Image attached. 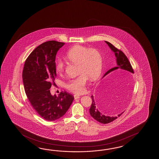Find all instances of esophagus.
<instances>
[{
    "mask_svg": "<svg viewBox=\"0 0 159 159\" xmlns=\"http://www.w3.org/2000/svg\"><path fill=\"white\" fill-rule=\"evenodd\" d=\"M74 97H75V99H79L80 98V96L79 95L75 94L74 95Z\"/></svg>",
    "mask_w": 159,
    "mask_h": 159,
    "instance_id": "34e87169",
    "label": "esophagus"
}]
</instances>
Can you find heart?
Segmentation results:
<instances>
[{
	"mask_svg": "<svg viewBox=\"0 0 159 159\" xmlns=\"http://www.w3.org/2000/svg\"><path fill=\"white\" fill-rule=\"evenodd\" d=\"M68 61L78 65L77 77L71 78L66 83L69 90L76 94L84 93L88 78L94 81L101 75L103 69V57L100 51L82 45H75L68 51L66 55ZM65 69L64 62L58 60L56 69L58 73H62Z\"/></svg>",
	"mask_w": 159,
	"mask_h": 159,
	"instance_id": "heart-1",
	"label": "heart"
}]
</instances>
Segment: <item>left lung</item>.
I'll return each mask as SVG.
<instances>
[{
    "label": "left lung",
    "mask_w": 159,
    "mask_h": 159,
    "mask_svg": "<svg viewBox=\"0 0 159 159\" xmlns=\"http://www.w3.org/2000/svg\"><path fill=\"white\" fill-rule=\"evenodd\" d=\"M105 43L108 45V47L111 49V51L113 52H114L115 57H116V60L117 65L116 67L112 68L107 71L103 76L102 78H103L106 75H107L112 71L116 70H122L121 71H125L127 73L129 72L131 73H134V70H133L132 66L125 53L122 51H120V50H119L118 49L115 48L112 44H111L108 41H105ZM127 71H128V72H127ZM91 99H92V103H91V107L89 110L90 114L93 118L95 120H96L97 121H98L99 123H101L103 124L109 123L110 122L114 121L116 119H117L118 117H119L125 112V111L122 112L121 113L119 114L116 116H107V115L102 114V113L98 110L97 106L95 105V100L94 98V96L91 95ZM121 102H122V101L120 102V103Z\"/></svg>",
    "instance_id": "obj_1"
}]
</instances>
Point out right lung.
<instances>
[{
    "instance_id": "1",
    "label": "right lung",
    "mask_w": 159,
    "mask_h": 159,
    "mask_svg": "<svg viewBox=\"0 0 159 159\" xmlns=\"http://www.w3.org/2000/svg\"><path fill=\"white\" fill-rule=\"evenodd\" d=\"M65 43L48 41L36 48L28 57L23 71V81L30 105L48 121L60 118L68 111L74 99L66 91L58 97L50 92L56 77V56Z\"/></svg>"
}]
</instances>
